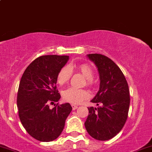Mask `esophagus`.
I'll use <instances>...</instances> for the list:
<instances>
[{
  "label": "esophagus",
  "instance_id": "obj_1",
  "mask_svg": "<svg viewBox=\"0 0 152 152\" xmlns=\"http://www.w3.org/2000/svg\"><path fill=\"white\" fill-rule=\"evenodd\" d=\"M71 107H72L73 110H76V109L78 108V106L77 105H71Z\"/></svg>",
  "mask_w": 152,
  "mask_h": 152
}]
</instances>
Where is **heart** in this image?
<instances>
[{"mask_svg":"<svg viewBox=\"0 0 152 152\" xmlns=\"http://www.w3.org/2000/svg\"><path fill=\"white\" fill-rule=\"evenodd\" d=\"M72 66H66L59 71L56 78V81L59 85H64L70 79L72 74ZM78 71L86 78V84L89 86L94 84V71L87 64H81L77 67ZM61 96L65 102L73 105L81 103L83 100L88 97V94L83 89H77L75 88H69L62 91Z\"/></svg>","mask_w":152,"mask_h":152,"instance_id":"1","label":"heart"}]
</instances>
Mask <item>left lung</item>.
I'll return each instance as SVG.
<instances>
[{"mask_svg":"<svg viewBox=\"0 0 152 152\" xmlns=\"http://www.w3.org/2000/svg\"><path fill=\"white\" fill-rule=\"evenodd\" d=\"M98 69L100 88L91 100L98 107H90L86 129L93 138L106 141L116 136L125 125L128 115L129 91L123 73L114 61L99 54H87Z\"/></svg>","mask_w":152,"mask_h":152,"instance_id":"left-lung-1","label":"left lung"}]
</instances>
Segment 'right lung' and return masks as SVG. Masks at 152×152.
<instances>
[{
	"instance_id": "right-lung-1",
	"label": "right lung",
	"mask_w": 152,
	"mask_h": 152,
	"mask_svg": "<svg viewBox=\"0 0 152 152\" xmlns=\"http://www.w3.org/2000/svg\"><path fill=\"white\" fill-rule=\"evenodd\" d=\"M69 56L45 55L37 58L22 76L17 97L18 114L29 134L40 142H52L61 134L72 110L68 103L49 108L59 100L56 78Z\"/></svg>"
}]
</instances>
